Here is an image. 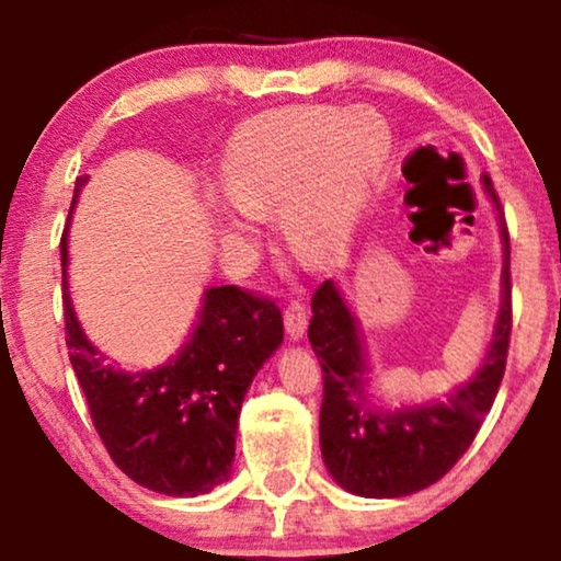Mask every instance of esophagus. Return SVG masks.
Listing matches in <instances>:
<instances>
[{
	"label": "esophagus",
	"instance_id": "1",
	"mask_svg": "<svg viewBox=\"0 0 561 561\" xmlns=\"http://www.w3.org/2000/svg\"><path fill=\"white\" fill-rule=\"evenodd\" d=\"M285 328H287V335L293 341H300L305 331H308V312H305L302 302H293L285 310Z\"/></svg>",
	"mask_w": 561,
	"mask_h": 561
}]
</instances>
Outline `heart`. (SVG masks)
<instances>
[{
  "label": "heart",
  "mask_w": 561,
  "mask_h": 561,
  "mask_svg": "<svg viewBox=\"0 0 561 561\" xmlns=\"http://www.w3.org/2000/svg\"><path fill=\"white\" fill-rule=\"evenodd\" d=\"M390 156V130L369 112L279 110L249 119L230 138L218 186L230 233L282 210L287 243L305 259L341 251Z\"/></svg>",
  "instance_id": "b5f03b06"
}]
</instances>
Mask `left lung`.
I'll list each match as a JSON object with an SVG mask.
<instances>
[{"instance_id": "1", "label": "left lung", "mask_w": 561, "mask_h": 561, "mask_svg": "<svg viewBox=\"0 0 561 561\" xmlns=\"http://www.w3.org/2000/svg\"><path fill=\"white\" fill-rule=\"evenodd\" d=\"M482 186L497 213L503 272L500 308L474 375L449 394L390 408L371 392L362 328L333 279L312 295L310 346L323 367L320 451L328 472L358 497H405L438 482L474 442L505 371L511 341V241L490 176Z\"/></svg>"}]
</instances>
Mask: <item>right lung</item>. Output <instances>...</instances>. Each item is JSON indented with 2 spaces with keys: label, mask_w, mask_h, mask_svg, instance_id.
I'll return each instance as SVG.
<instances>
[{
  "label": "right lung",
  "mask_w": 561,
  "mask_h": 561,
  "mask_svg": "<svg viewBox=\"0 0 561 561\" xmlns=\"http://www.w3.org/2000/svg\"><path fill=\"white\" fill-rule=\"evenodd\" d=\"M87 182L77 179L71 213ZM61 266L66 346L112 461L140 488L169 497L207 495L228 482L245 392L285 341L279 308L233 285L205 289L184 346L159 367L128 371L79 323L66 233Z\"/></svg>",
  "instance_id": "add662e5"
}]
</instances>
